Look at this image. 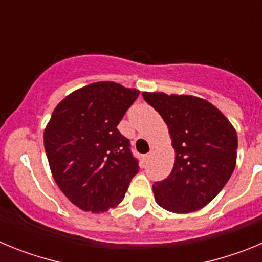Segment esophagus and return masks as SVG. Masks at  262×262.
Returning a JSON list of instances; mask_svg holds the SVG:
<instances>
[{
  "label": "esophagus",
  "mask_w": 262,
  "mask_h": 262,
  "mask_svg": "<svg viewBox=\"0 0 262 262\" xmlns=\"http://www.w3.org/2000/svg\"><path fill=\"white\" fill-rule=\"evenodd\" d=\"M151 157H152V152H149V154L145 155L144 159H145V160H149V159H151Z\"/></svg>",
  "instance_id": "esophagus-1"
}]
</instances>
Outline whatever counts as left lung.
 I'll list each match as a JSON object with an SVG mask.
<instances>
[{"label": "left lung", "instance_id": "left-lung-1", "mask_svg": "<svg viewBox=\"0 0 262 262\" xmlns=\"http://www.w3.org/2000/svg\"><path fill=\"white\" fill-rule=\"evenodd\" d=\"M143 98L166 123L176 151L170 174L154 184L157 205L177 214L202 209L221 193L235 169V128L198 97L143 93Z\"/></svg>", "mask_w": 262, "mask_h": 262}]
</instances>
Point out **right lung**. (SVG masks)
Returning <instances> with one entry per match:
<instances>
[{"label":"right lung","instance_id":"right-lung-1","mask_svg":"<svg viewBox=\"0 0 262 262\" xmlns=\"http://www.w3.org/2000/svg\"><path fill=\"white\" fill-rule=\"evenodd\" d=\"M138 96L139 90L102 81L76 90L53 110L45 131L51 172L85 211L115 207L139 172L129 140L117 128Z\"/></svg>","mask_w":262,"mask_h":262}]
</instances>
